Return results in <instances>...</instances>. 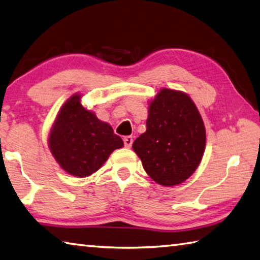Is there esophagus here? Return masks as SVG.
<instances>
[{
    "instance_id": "obj_1",
    "label": "esophagus",
    "mask_w": 260,
    "mask_h": 260,
    "mask_svg": "<svg viewBox=\"0 0 260 260\" xmlns=\"http://www.w3.org/2000/svg\"><path fill=\"white\" fill-rule=\"evenodd\" d=\"M124 144H125L126 148H131L132 144H133V138H132V136H125Z\"/></svg>"
}]
</instances>
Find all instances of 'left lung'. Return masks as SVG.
<instances>
[{
    "label": "left lung",
    "instance_id": "obj_1",
    "mask_svg": "<svg viewBox=\"0 0 260 260\" xmlns=\"http://www.w3.org/2000/svg\"><path fill=\"white\" fill-rule=\"evenodd\" d=\"M146 131L133 150L155 183L174 186L190 177L201 162L206 128L199 110L186 93L161 88L149 103Z\"/></svg>",
    "mask_w": 260,
    "mask_h": 260
}]
</instances>
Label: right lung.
Returning a JSON list of instances; mask_svg holds the SVG:
<instances>
[{"label": "right lung", "mask_w": 260, "mask_h": 260, "mask_svg": "<svg viewBox=\"0 0 260 260\" xmlns=\"http://www.w3.org/2000/svg\"><path fill=\"white\" fill-rule=\"evenodd\" d=\"M81 99V94H74L60 108L49 135V148L64 172L87 177L124 142L109 124L85 109Z\"/></svg>", "instance_id": "1"}]
</instances>
